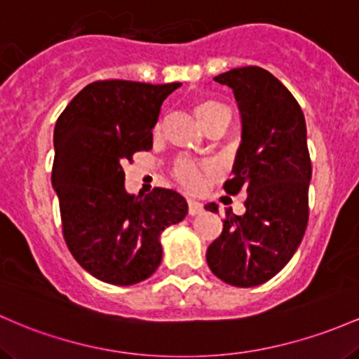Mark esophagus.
I'll use <instances>...</instances> for the list:
<instances>
[{"label": "esophagus", "instance_id": "esophagus-1", "mask_svg": "<svg viewBox=\"0 0 359 359\" xmlns=\"http://www.w3.org/2000/svg\"><path fill=\"white\" fill-rule=\"evenodd\" d=\"M201 212H203V205H201L200 201H195V200L188 201V213H190V215H198Z\"/></svg>", "mask_w": 359, "mask_h": 359}]
</instances>
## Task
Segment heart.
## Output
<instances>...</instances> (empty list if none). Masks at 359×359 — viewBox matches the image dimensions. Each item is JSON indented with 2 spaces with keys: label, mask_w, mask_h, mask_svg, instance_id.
<instances>
[{
  "label": "heart",
  "mask_w": 359,
  "mask_h": 359,
  "mask_svg": "<svg viewBox=\"0 0 359 359\" xmlns=\"http://www.w3.org/2000/svg\"><path fill=\"white\" fill-rule=\"evenodd\" d=\"M229 114L227 108L222 103L215 102V100H201L195 104V115L198 118L201 127H207L213 118H217L219 115ZM212 169L210 166H200V164L191 163L188 159H180L175 164V176L176 180L183 184L188 190H198L203 187L205 178L207 175H210Z\"/></svg>",
  "instance_id": "1"
}]
</instances>
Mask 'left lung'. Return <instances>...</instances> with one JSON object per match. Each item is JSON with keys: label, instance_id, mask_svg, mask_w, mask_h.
I'll list each match as a JSON object with an SVG mask.
<instances>
[{"label": "left lung", "instance_id": "left-lung-1", "mask_svg": "<svg viewBox=\"0 0 359 359\" xmlns=\"http://www.w3.org/2000/svg\"><path fill=\"white\" fill-rule=\"evenodd\" d=\"M215 81L232 88L243 118V142L224 190L245 193V213L227 212L207 263L232 287H257L285 268L307 229L312 163L305 116L292 93L263 67H237ZM205 208L217 212L215 203Z\"/></svg>", "mask_w": 359, "mask_h": 359}]
</instances>
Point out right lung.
<instances>
[{
	"instance_id": "right-lung-1",
	"label": "right lung",
	"mask_w": 359,
	"mask_h": 359,
	"mask_svg": "<svg viewBox=\"0 0 359 359\" xmlns=\"http://www.w3.org/2000/svg\"><path fill=\"white\" fill-rule=\"evenodd\" d=\"M180 83L104 79L83 88L54 128L52 184L62 236L81 266L104 283L146 280L163 259L161 232L187 217L178 191H126L123 164L152 149L161 104Z\"/></svg>"
}]
</instances>
